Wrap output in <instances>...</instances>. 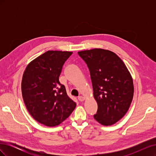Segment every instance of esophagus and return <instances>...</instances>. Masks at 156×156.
<instances>
[{
	"label": "esophagus",
	"mask_w": 156,
	"mask_h": 156,
	"mask_svg": "<svg viewBox=\"0 0 156 156\" xmlns=\"http://www.w3.org/2000/svg\"><path fill=\"white\" fill-rule=\"evenodd\" d=\"M78 100H79L80 101H83L84 100H85V99H84V97H83L82 96H79V97L78 98Z\"/></svg>",
	"instance_id": "obj_1"
}]
</instances>
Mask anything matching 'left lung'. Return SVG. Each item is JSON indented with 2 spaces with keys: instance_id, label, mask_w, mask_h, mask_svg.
<instances>
[{
  "instance_id": "left-lung-1",
  "label": "left lung",
  "mask_w": 156,
  "mask_h": 156,
  "mask_svg": "<svg viewBox=\"0 0 156 156\" xmlns=\"http://www.w3.org/2000/svg\"><path fill=\"white\" fill-rule=\"evenodd\" d=\"M90 71L94 98L98 103L94 118L103 126L119 121L133 98L131 75L123 61L113 52L96 48L78 52Z\"/></svg>"
}]
</instances>
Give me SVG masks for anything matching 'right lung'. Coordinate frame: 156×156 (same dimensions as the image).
<instances>
[{"instance_id":"right-lung-1","label":"right lung","mask_w":156,"mask_h":156,"mask_svg":"<svg viewBox=\"0 0 156 156\" xmlns=\"http://www.w3.org/2000/svg\"><path fill=\"white\" fill-rule=\"evenodd\" d=\"M72 52L48 51L27 65L23 75L21 91L28 111L46 126H58L76 107L66 93L59 76Z\"/></svg>"}]
</instances>
